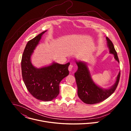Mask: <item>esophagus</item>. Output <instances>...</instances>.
I'll list each match as a JSON object with an SVG mask.
<instances>
[{
  "mask_svg": "<svg viewBox=\"0 0 131 131\" xmlns=\"http://www.w3.org/2000/svg\"><path fill=\"white\" fill-rule=\"evenodd\" d=\"M73 67V66L72 64V63H70V65L69 66V67H68V70H69L70 71H72Z\"/></svg>",
  "mask_w": 131,
  "mask_h": 131,
  "instance_id": "1",
  "label": "esophagus"
}]
</instances>
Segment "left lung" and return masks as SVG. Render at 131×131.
Masks as SVG:
<instances>
[{"mask_svg": "<svg viewBox=\"0 0 131 131\" xmlns=\"http://www.w3.org/2000/svg\"><path fill=\"white\" fill-rule=\"evenodd\" d=\"M106 40L110 54H113L115 60L119 63L117 52L113 43L107 37ZM75 62L78 66V70L74 73L78 95L83 102L88 104H97L109 97L115 92L119 81L120 71L117 76L114 84L108 89H104L97 85L93 80L85 62L76 60Z\"/></svg>", "mask_w": 131, "mask_h": 131, "instance_id": "1", "label": "left lung"}]
</instances>
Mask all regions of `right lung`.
Returning a JSON list of instances; mask_svg holds the SVG:
<instances>
[{
  "label": "right lung",
  "mask_w": 131,
  "mask_h": 131,
  "mask_svg": "<svg viewBox=\"0 0 131 131\" xmlns=\"http://www.w3.org/2000/svg\"><path fill=\"white\" fill-rule=\"evenodd\" d=\"M47 31L27 42L21 62L23 80L27 89L34 97L45 102L51 101L59 95L60 83L69 74L70 65L69 62L62 65L53 62L48 66L37 68L32 64L31 55Z\"/></svg>",
  "instance_id": "add662e5"
}]
</instances>
